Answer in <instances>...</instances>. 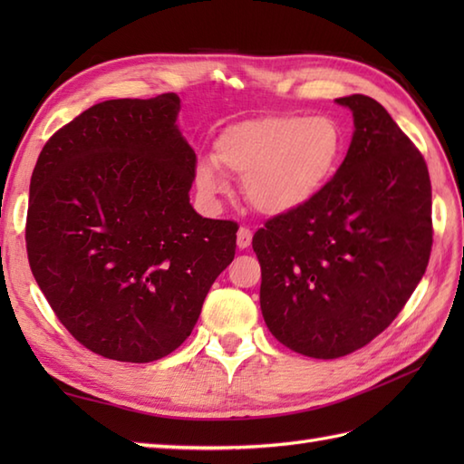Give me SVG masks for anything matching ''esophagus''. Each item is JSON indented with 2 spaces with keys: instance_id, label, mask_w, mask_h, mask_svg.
<instances>
[{
  "instance_id": "esophagus-1",
  "label": "esophagus",
  "mask_w": 464,
  "mask_h": 464,
  "mask_svg": "<svg viewBox=\"0 0 464 464\" xmlns=\"http://www.w3.org/2000/svg\"><path fill=\"white\" fill-rule=\"evenodd\" d=\"M251 241H253V231L249 229V227H241V229L237 231V247L247 249Z\"/></svg>"
}]
</instances>
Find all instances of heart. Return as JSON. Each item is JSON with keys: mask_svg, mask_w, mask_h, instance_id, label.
Segmentation results:
<instances>
[{"mask_svg": "<svg viewBox=\"0 0 464 464\" xmlns=\"http://www.w3.org/2000/svg\"><path fill=\"white\" fill-rule=\"evenodd\" d=\"M347 137L333 115L279 113L227 127L213 145V163L243 179L245 199L265 215H285L317 199L343 163ZM209 161L197 165L207 195L223 189Z\"/></svg>", "mask_w": 464, "mask_h": 464, "instance_id": "obj_1", "label": "heart"}]
</instances>
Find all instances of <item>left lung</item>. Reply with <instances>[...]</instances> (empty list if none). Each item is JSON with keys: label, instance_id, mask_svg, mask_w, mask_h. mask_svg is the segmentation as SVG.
Returning a JSON list of instances; mask_svg holds the SVG:
<instances>
[{"label": "left lung", "instance_id": "left-lung-1", "mask_svg": "<svg viewBox=\"0 0 464 464\" xmlns=\"http://www.w3.org/2000/svg\"><path fill=\"white\" fill-rule=\"evenodd\" d=\"M337 103L353 111L354 133L331 183L253 235L263 319L285 347L313 359L344 357L387 329L432 247L425 157L372 97Z\"/></svg>", "mask_w": 464, "mask_h": 464}]
</instances>
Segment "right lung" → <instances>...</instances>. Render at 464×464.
Instances as JSON below:
<instances>
[{"label": "right lung", "mask_w": 464, "mask_h": 464, "mask_svg": "<svg viewBox=\"0 0 464 464\" xmlns=\"http://www.w3.org/2000/svg\"><path fill=\"white\" fill-rule=\"evenodd\" d=\"M179 97L95 103L57 130L29 185V267L63 327L105 359L150 362L189 337L239 225L189 203Z\"/></svg>", "instance_id": "1"}]
</instances>
